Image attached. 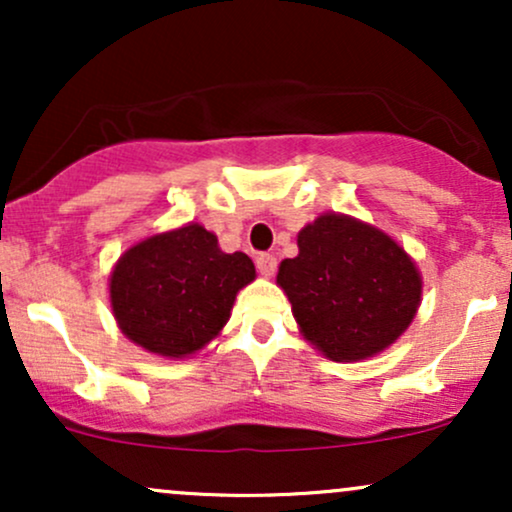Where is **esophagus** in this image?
<instances>
[{
  "label": "esophagus",
  "instance_id": "34e87169",
  "mask_svg": "<svg viewBox=\"0 0 512 512\" xmlns=\"http://www.w3.org/2000/svg\"><path fill=\"white\" fill-rule=\"evenodd\" d=\"M257 269H260L262 276H274L276 272V257L269 255V252H264V255L257 257Z\"/></svg>",
  "mask_w": 512,
  "mask_h": 512
}]
</instances>
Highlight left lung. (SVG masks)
Listing matches in <instances>:
<instances>
[{
  "instance_id": "1",
  "label": "left lung",
  "mask_w": 512,
  "mask_h": 512,
  "mask_svg": "<svg viewBox=\"0 0 512 512\" xmlns=\"http://www.w3.org/2000/svg\"><path fill=\"white\" fill-rule=\"evenodd\" d=\"M276 286L305 342L337 363L395 344L424 293L419 267L395 238L334 211L301 228L298 255L279 264Z\"/></svg>"
}]
</instances>
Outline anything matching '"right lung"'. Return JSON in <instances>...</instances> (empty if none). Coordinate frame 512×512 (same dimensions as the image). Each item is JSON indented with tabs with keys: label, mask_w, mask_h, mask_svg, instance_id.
<instances>
[{
	"label": "right lung",
	"mask_w": 512,
	"mask_h": 512,
	"mask_svg": "<svg viewBox=\"0 0 512 512\" xmlns=\"http://www.w3.org/2000/svg\"><path fill=\"white\" fill-rule=\"evenodd\" d=\"M255 276L245 252H223L214 233L190 221L122 252L108 279L110 308L129 342L175 361L219 337Z\"/></svg>",
	"instance_id": "add662e5"
}]
</instances>
